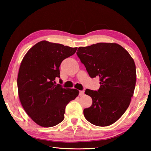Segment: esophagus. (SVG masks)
Masks as SVG:
<instances>
[{"label": "esophagus", "mask_w": 151, "mask_h": 151, "mask_svg": "<svg viewBox=\"0 0 151 151\" xmlns=\"http://www.w3.org/2000/svg\"><path fill=\"white\" fill-rule=\"evenodd\" d=\"M84 94V91H79V95L80 96H83Z\"/></svg>", "instance_id": "34e87169"}]
</instances>
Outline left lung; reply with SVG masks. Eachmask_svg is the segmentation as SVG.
<instances>
[{"label":"left lung","mask_w":151,"mask_h":151,"mask_svg":"<svg viewBox=\"0 0 151 151\" xmlns=\"http://www.w3.org/2000/svg\"><path fill=\"white\" fill-rule=\"evenodd\" d=\"M77 55L91 78L99 77L98 91L87 89L93 99L84 109L86 119L92 124L106 127L116 122L125 112L133 96L136 69L133 58L116 43H98L79 47Z\"/></svg>","instance_id":"obj_1"}]
</instances>
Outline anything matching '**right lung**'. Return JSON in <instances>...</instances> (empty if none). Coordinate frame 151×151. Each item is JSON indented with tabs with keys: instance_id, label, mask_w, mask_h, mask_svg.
I'll return each instance as SVG.
<instances>
[{
	"instance_id": "right-lung-1",
	"label": "right lung",
	"mask_w": 151,
	"mask_h": 151,
	"mask_svg": "<svg viewBox=\"0 0 151 151\" xmlns=\"http://www.w3.org/2000/svg\"><path fill=\"white\" fill-rule=\"evenodd\" d=\"M77 49L42 41L22 59L17 81L19 99L28 115L40 126L52 127L62 122L67 104L79 94L78 90L65 89L55 81L60 77L62 62Z\"/></svg>"
}]
</instances>
